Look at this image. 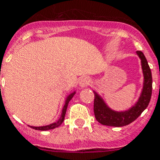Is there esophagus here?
Here are the masks:
<instances>
[{"label":"esophagus","instance_id":"obj_1","mask_svg":"<svg viewBox=\"0 0 160 160\" xmlns=\"http://www.w3.org/2000/svg\"><path fill=\"white\" fill-rule=\"evenodd\" d=\"M90 84H91V80H90L88 77H83L82 79L80 80V87H82V88L88 86Z\"/></svg>","mask_w":160,"mask_h":160}]
</instances>
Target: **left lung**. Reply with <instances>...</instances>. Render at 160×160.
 I'll list each match as a JSON object with an SVG mask.
<instances>
[{
  "mask_svg": "<svg viewBox=\"0 0 160 160\" xmlns=\"http://www.w3.org/2000/svg\"><path fill=\"white\" fill-rule=\"evenodd\" d=\"M141 60L143 83L140 96L133 106L126 111H115L108 107L103 98L94 91V113L96 119L102 125L111 127H123L137 119L149 104L152 96V74L148 61L141 51L136 52Z\"/></svg>",
  "mask_w": 160,
  "mask_h": 160,
  "instance_id": "obj_1",
  "label": "left lung"
}]
</instances>
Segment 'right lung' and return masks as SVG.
Instances as JSON below:
<instances>
[{
  "label": "right lung",
  "instance_id": "obj_1",
  "mask_svg": "<svg viewBox=\"0 0 160 160\" xmlns=\"http://www.w3.org/2000/svg\"><path fill=\"white\" fill-rule=\"evenodd\" d=\"M76 91H73L70 94H69L68 96H66L65 98V102H64V105L63 107V109H62V112H61V116L59 119L58 121H56L55 122L53 123L48 124V125H46V126H41V127H33V126H30L32 128L35 129V130H40V131H48V130H51V129L56 128H58L62 124V122H64V117H65V113H66L67 111V107H68V105H69V102H70V100L72 99V97L75 96V94Z\"/></svg>",
  "mask_w": 160,
  "mask_h": 160
}]
</instances>
